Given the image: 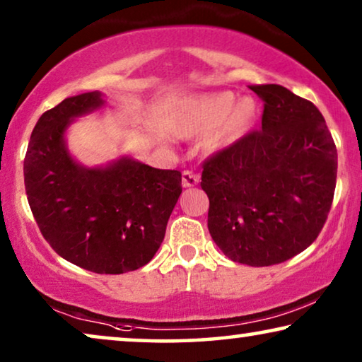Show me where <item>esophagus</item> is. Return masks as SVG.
<instances>
[{"instance_id":"obj_1","label":"esophagus","mask_w":362,"mask_h":362,"mask_svg":"<svg viewBox=\"0 0 362 362\" xmlns=\"http://www.w3.org/2000/svg\"><path fill=\"white\" fill-rule=\"evenodd\" d=\"M198 182H199V175L195 174V172H192V170L182 172V185L185 188L195 187V185H198Z\"/></svg>"}]
</instances>
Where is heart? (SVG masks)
Here are the masks:
<instances>
[{
    "instance_id": "heart-1",
    "label": "heart",
    "mask_w": 362,
    "mask_h": 362,
    "mask_svg": "<svg viewBox=\"0 0 362 362\" xmlns=\"http://www.w3.org/2000/svg\"><path fill=\"white\" fill-rule=\"evenodd\" d=\"M255 118L257 105L252 99L235 102L233 93L202 94L182 105L172 132L179 138H197L209 132L203 141V151L218 154L244 138Z\"/></svg>"
}]
</instances>
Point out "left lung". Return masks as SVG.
I'll list each match as a JSON object with an SVG mask.
<instances>
[{
    "instance_id": "left-lung-1",
    "label": "left lung",
    "mask_w": 362,
    "mask_h": 362,
    "mask_svg": "<svg viewBox=\"0 0 362 362\" xmlns=\"http://www.w3.org/2000/svg\"><path fill=\"white\" fill-rule=\"evenodd\" d=\"M265 102L260 132L203 165L208 229L233 262L276 265L305 250L325 224L338 156L312 102L278 84L250 86Z\"/></svg>"
}]
</instances>
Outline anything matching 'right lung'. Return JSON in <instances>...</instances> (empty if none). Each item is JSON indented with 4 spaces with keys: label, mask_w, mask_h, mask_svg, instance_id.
Here are the masks:
<instances>
[{
    "label": "right lung",
    "mask_w": 362,
    "mask_h": 362,
    "mask_svg": "<svg viewBox=\"0 0 362 362\" xmlns=\"http://www.w3.org/2000/svg\"><path fill=\"white\" fill-rule=\"evenodd\" d=\"M104 105V94L94 90L43 113L27 146L24 183L40 233L58 255L89 272L122 274L146 265L163 244L182 174L132 156L97 167L78 163L68 128Z\"/></svg>",
    "instance_id": "obj_1"
}]
</instances>
